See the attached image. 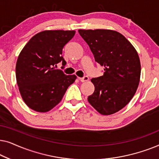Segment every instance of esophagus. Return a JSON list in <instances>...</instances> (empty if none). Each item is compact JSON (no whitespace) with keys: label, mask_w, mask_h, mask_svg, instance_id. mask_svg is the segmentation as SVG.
<instances>
[{"label":"esophagus","mask_w":159,"mask_h":159,"mask_svg":"<svg viewBox=\"0 0 159 159\" xmlns=\"http://www.w3.org/2000/svg\"><path fill=\"white\" fill-rule=\"evenodd\" d=\"M79 80L81 81L82 82H88L89 80V77L88 76H84V77H80Z\"/></svg>","instance_id":"34e87169"}]
</instances>
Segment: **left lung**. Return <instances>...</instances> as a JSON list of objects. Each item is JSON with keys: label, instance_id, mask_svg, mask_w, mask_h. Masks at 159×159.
<instances>
[{"label": "left lung", "instance_id": "obj_1", "mask_svg": "<svg viewBox=\"0 0 159 159\" xmlns=\"http://www.w3.org/2000/svg\"><path fill=\"white\" fill-rule=\"evenodd\" d=\"M95 61L104 66L103 76L93 78L95 91L88 102L102 115L122 109L135 94L141 66L138 53L129 40L111 30H79Z\"/></svg>", "mask_w": 159, "mask_h": 159}]
</instances>
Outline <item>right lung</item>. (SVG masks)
<instances>
[{"instance_id": "add662e5", "label": "right lung", "mask_w": 159, "mask_h": 159, "mask_svg": "<svg viewBox=\"0 0 159 159\" xmlns=\"http://www.w3.org/2000/svg\"><path fill=\"white\" fill-rule=\"evenodd\" d=\"M75 34V30H45L32 37L19 53L16 82L23 101L31 109L49 111L77 79L54 67L61 61L66 65L62 50Z\"/></svg>"}]
</instances>
